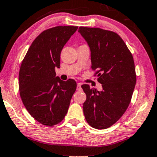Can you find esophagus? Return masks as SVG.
Wrapping results in <instances>:
<instances>
[{"instance_id":"esophagus-1","label":"esophagus","mask_w":157,"mask_h":157,"mask_svg":"<svg viewBox=\"0 0 157 157\" xmlns=\"http://www.w3.org/2000/svg\"><path fill=\"white\" fill-rule=\"evenodd\" d=\"M76 89L78 91H81V90H82V88H81V83H78V84H77Z\"/></svg>"}]
</instances>
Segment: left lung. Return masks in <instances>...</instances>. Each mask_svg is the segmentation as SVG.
Returning <instances> with one entry per match:
<instances>
[{"instance_id":"1","label":"left lung","mask_w":157,"mask_h":157,"mask_svg":"<svg viewBox=\"0 0 157 157\" xmlns=\"http://www.w3.org/2000/svg\"><path fill=\"white\" fill-rule=\"evenodd\" d=\"M78 32L90 48L91 68L96 71L102 90L81 86L86 95L83 110L89 125L106 129L122 117L131 102L136 83L131 52L115 32L80 26Z\"/></svg>"}]
</instances>
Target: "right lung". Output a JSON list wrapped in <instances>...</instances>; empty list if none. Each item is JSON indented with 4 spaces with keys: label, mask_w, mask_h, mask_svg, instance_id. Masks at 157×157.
<instances>
[{
    "label": "right lung",
    "mask_w": 157,
    "mask_h": 157,
    "mask_svg": "<svg viewBox=\"0 0 157 157\" xmlns=\"http://www.w3.org/2000/svg\"><path fill=\"white\" fill-rule=\"evenodd\" d=\"M78 26H59L44 30L32 42L20 67L19 84L22 102L36 121L52 126L63 120L76 89L73 79L56 76L60 52Z\"/></svg>",
    "instance_id": "right-lung-1"
}]
</instances>
